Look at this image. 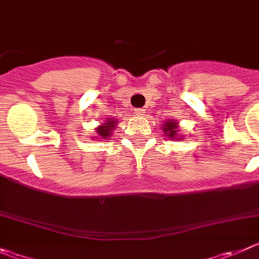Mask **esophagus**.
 Listing matches in <instances>:
<instances>
[{"label": "esophagus", "instance_id": "1", "mask_svg": "<svg viewBox=\"0 0 259 259\" xmlns=\"http://www.w3.org/2000/svg\"><path fill=\"white\" fill-rule=\"evenodd\" d=\"M135 113H136V115H139V117H144V115H145V110H144V109H136Z\"/></svg>", "mask_w": 259, "mask_h": 259}]
</instances>
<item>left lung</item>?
Masks as SVG:
<instances>
[{
    "label": "left lung",
    "mask_w": 259,
    "mask_h": 259,
    "mask_svg": "<svg viewBox=\"0 0 259 259\" xmlns=\"http://www.w3.org/2000/svg\"><path fill=\"white\" fill-rule=\"evenodd\" d=\"M163 131H164L165 136H168L169 139L180 140V137L177 136V132H179V123L175 119L167 120V122L163 124Z\"/></svg>",
    "instance_id": "left-lung-1"
}]
</instances>
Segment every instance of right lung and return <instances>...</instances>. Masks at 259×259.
Here are the masks:
<instances>
[{"label": "right lung", "mask_w": 259, "mask_h": 259, "mask_svg": "<svg viewBox=\"0 0 259 259\" xmlns=\"http://www.w3.org/2000/svg\"><path fill=\"white\" fill-rule=\"evenodd\" d=\"M115 123L117 120L115 119H108L105 120V123H101V125L96 128V134L101 137V139H108L111 135V131L115 128Z\"/></svg>", "instance_id": "add662e5"}]
</instances>
